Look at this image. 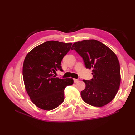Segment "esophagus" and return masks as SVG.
Returning <instances> with one entry per match:
<instances>
[{
	"label": "esophagus",
	"instance_id": "1",
	"mask_svg": "<svg viewBox=\"0 0 135 135\" xmlns=\"http://www.w3.org/2000/svg\"><path fill=\"white\" fill-rule=\"evenodd\" d=\"M79 80V79H75V78H74V83H76V82H78V81Z\"/></svg>",
	"mask_w": 135,
	"mask_h": 135
}]
</instances>
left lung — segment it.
Returning <instances> with one entry per match:
<instances>
[{
	"label": "left lung",
	"mask_w": 135,
	"mask_h": 135,
	"mask_svg": "<svg viewBox=\"0 0 135 135\" xmlns=\"http://www.w3.org/2000/svg\"><path fill=\"white\" fill-rule=\"evenodd\" d=\"M71 50L83 58L85 68L93 69V78L83 80L85 84L80 92L83 100L97 107L109 103L116 96L121 81L120 64L115 53L95 39L75 42Z\"/></svg>",
	"instance_id": "1"
}]
</instances>
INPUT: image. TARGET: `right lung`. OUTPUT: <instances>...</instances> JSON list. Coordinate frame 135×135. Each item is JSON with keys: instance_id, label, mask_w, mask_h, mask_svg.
Wrapping results in <instances>:
<instances>
[{"instance_id": "1", "label": "right lung", "mask_w": 135, "mask_h": 135, "mask_svg": "<svg viewBox=\"0 0 135 135\" xmlns=\"http://www.w3.org/2000/svg\"><path fill=\"white\" fill-rule=\"evenodd\" d=\"M72 43L55 40L44 42L28 53L23 61V79L26 91L35 105L44 110L58 107L64 100V89L72 78H59L54 74L62 71L61 62Z\"/></svg>"}]
</instances>
